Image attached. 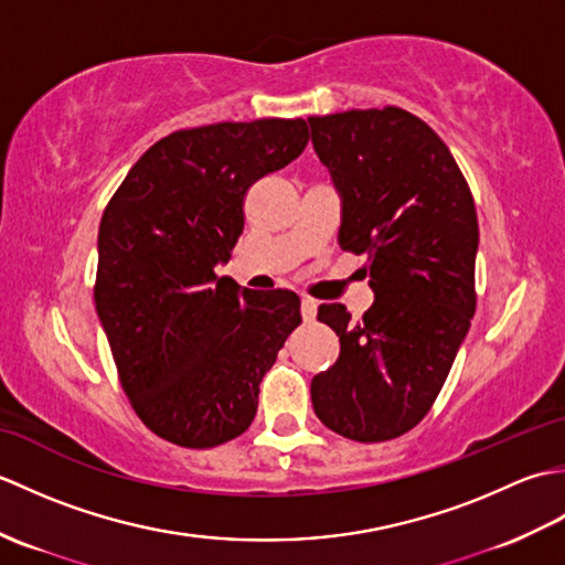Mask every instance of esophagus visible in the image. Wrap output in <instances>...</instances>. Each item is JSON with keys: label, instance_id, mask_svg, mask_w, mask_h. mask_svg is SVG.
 Wrapping results in <instances>:
<instances>
[{"label": "esophagus", "instance_id": "esophagus-1", "mask_svg": "<svg viewBox=\"0 0 565 565\" xmlns=\"http://www.w3.org/2000/svg\"><path fill=\"white\" fill-rule=\"evenodd\" d=\"M316 313H318V301H313V298H303L301 301V316L306 322L316 320Z\"/></svg>", "mask_w": 565, "mask_h": 565}]
</instances>
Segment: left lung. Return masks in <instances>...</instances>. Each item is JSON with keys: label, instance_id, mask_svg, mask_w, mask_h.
<instances>
[{"label": "left lung", "instance_id": "1", "mask_svg": "<svg viewBox=\"0 0 565 565\" xmlns=\"http://www.w3.org/2000/svg\"><path fill=\"white\" fill-rule=\"evenodd\" d=\"M340 196L342 249L364 255L374 303L318 308L340 359L310 381L322 425L354 441L405 435L435 403L476 310L478 218L444 140L395 106L310 116Z\"/></svg>", "mask_w": 565, "mask_h": 565}]
</instances>
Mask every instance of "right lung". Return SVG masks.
Instances as JSON below:
<instances>
[{
  "label": "right lung",
  "mask_w": 565,
  "mask_h": 565,
  "mask_svg": "<svg viewBox=\"0 0 565 565\" xmlns=\"http://www.w3.org/2000/svg\"><path fill=\"white\" fill-rule=\"evenodd\" d=\"M308 146L303 118L177 130L130 167L99 225L94 303L124 391L154 435L189 449L252 425L264 374L301 326L289 289L215 276L257 179Z\"/></svg>",
  "instance_id": "add662e5"
}]
</instances>
